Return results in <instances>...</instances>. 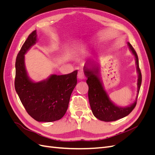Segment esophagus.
Listing matches in <instances>:
<instances>
[{
    "instance_id": "1",
    "label": "esophagus",
    "mask_w": 155,
    "mask_h": 155,
    "mask_svg": "<svg viewBox=\"0 0 155 155\" xmlns=\"http://www.w3.org/2000/svg\"><path fill=\"white\" fill-rule=\"evenodd\" d=\"M78 79L79 80H82V79H85V74L83 72H79L78 74Z\"/></svg>"
}]
</instances>
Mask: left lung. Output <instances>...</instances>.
Here are the masks:
<instances>
[{
    "label": "left lung",
    "instance_id": "left-lung-1",
    "mask_svg": "<svg viewBox=\"0 0 155 155\" xmlns=\"http://www.w3.org/2000/svg\"><path fill=\"white\" fill-rule=\"evenodd\" d=\"M129 50L134 55L138 76V90L136 100L128 107H119L112 103L108 96L99 76V67L94 60H88L84 66V72L87 78L88 86V100L92 113L98 120L104 121H112L129 115L137 105L138 95L142 83V74L139 68L138 58L137 52L129 43Z\"/></svg>",
    "mask_w": 155,
    "mask_h": 155
}]
</instances>
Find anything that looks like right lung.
<instances>
[{
  "instance_id": "obj_1",
  "label": "right lung",
  "mask_w": 155,
  "mask_h": 155,
  "mask_svg": "<svg viewBox=\"0 0 155 155\" xmlns=\"http://www.w3.org/2000/svg\"><path fill=\"white\" fill-rule=\"evenodd\" d=\"M36 30L29 35L18 53L15 62V88L28 114L37 121L51 122L63 118L70 96L77 85L78 71L58 76L51 74L39 82L28 75L25 55L37 42Z\"/></svg>"
}]
</instances>
